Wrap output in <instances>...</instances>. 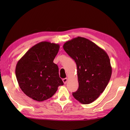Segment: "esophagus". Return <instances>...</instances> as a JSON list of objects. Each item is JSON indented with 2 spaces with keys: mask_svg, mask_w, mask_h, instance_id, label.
<instances>
[{
  "mask_svg": "<svg viewBox=\"0 0 130 130\" xmlns=\"http://www.w3.org/2000/svg\"><path fill=\"white\" fill-rule=\"evenodd\" d=\"M68 78H64V79H62V81H63V83H64V84H66V83H67L68 82Z\"/></svg>",
  "mask_w": 130,
  "mask_h": 130,
  "instance_id": "esophagus-1",
  "label": "esophagus"
}]
</instances>
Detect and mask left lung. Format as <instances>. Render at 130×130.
<instances>
[{"mask_svg": "<svg viewBox=\"0 0 130 130\" xmlns=\"http://www.w3.org/2000/svg\"><path fill=\"white\" fill-rule=\"evenodd\" d=\"M63 48L77 67L79 88L73 93V96L82 104L92 103L103 92L111 78L108 55L95 43L82 37L66 42Z\"/></svg>", "mask_w": 130, "mask_h": 130, "instance_id": "obj_1", "label": "left lung"}]
</instances>
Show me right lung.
Returning a JSON list of instances; mask_svg holds the SVG:
<instances>
[{"mask_svg": "<svg viewBox=\"0 0 130 130\" xmlns=\"http://www.w3.org/2000/svg\"><path fill=\"white\" fill-rule=\"evenodd\" d=\"M59 44L41 42L21 57L15 68L19 86L26 95L38 102L52 97L63 83L54 60L59 52Z\"/></svg>", "mask_w": 130, "mask_h": 130, "instance_id": "add662e5", "label": "right lung"}]
</instances>
